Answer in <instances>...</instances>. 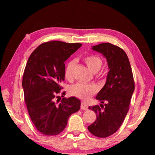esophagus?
Masks as SVG:
<instances>
[{
  "mask_svg": "<svg viewBox=\"0 0 155 155\" xmlns=\"http://www.w3.org/2000/svg\"><path fill=\"white\" fill-rule=\"evenodd\" d=\"M81 109L82 110H85V111H86V110H88L87 104H86L85 103H81Z\"/></svg>",
  "mask_w": 155,
  "mask_h": 155,
  "instance_id": "1",
  "label": "esophagus"
}]
</instances>
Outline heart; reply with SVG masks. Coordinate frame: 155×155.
Returning <instances> with one entry per match:
<instances>
[{"label": "heart", "instance_id": "obj_1", "mask_svg": "<svg viewBox=\"0 0 155 155\" xmlns=\"http://www.w3.org/2000/svg\"><path fill=\"white\" fill-rule=\"evenodd\" d=\"M83 61L87 65L89 69L93 73H95L96 77L101 78L104 77L103 72H99L103 65V60L96 54H89L83 58ZM75 61L73 59L70 60L65 64L64 68V76L68 80H72L74 77V68ZM98 89L94 85H88V84L77 83L72 85L70 89V94L72 96L78 98L83 101H87L96 94Z\"/></svg>", "mask_w": 155, "mask_h": 155}]
</instances>
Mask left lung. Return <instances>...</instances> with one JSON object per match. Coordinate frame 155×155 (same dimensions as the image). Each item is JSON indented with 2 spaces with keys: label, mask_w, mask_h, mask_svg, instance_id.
<instances>
[{
  "label": "left lung",
  "mask_w": 155,
  "mask_h": 155,
  "mask_svg": "<svg viewBox=\"0 0 155 155\" xmlns=\"http://www.w3.org/2000/svg\"><path fill=\"white\" fill-rule=\"evenodd\" d=\"M106 57L109 71L107 82L96 99L104 104L89 107L95 111L96 120L88 127L91 134L104 138L119 129L127 115L135 90L132 69L127 54L120 47L111 43H102L92 47Z\"/></svg>",
  "instance_id": "8db88e82"
}]
</instances>
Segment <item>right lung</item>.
Wrapping results in <instances>:
<instances>
[{"mask_svg": "<svg viewBox=\"0 0 155 155\" xmlns=\"http://www.w3.org/2000/svg\"><path fill=\"white\" fill-rule=\"evenodd\" d=\"M82 46L80 43L49 41L34 50L22 78L25 101L31 120L43 135H57L64 130L69 117L80 109L75 97L59 98L64 80V62ZM62 97L65 91L62 92ZM57 101H55L56 99Z\"/></svg>", "mask_w": 155, "mask_h": 155, "instance_id": "obj_1", "label": "right lung"}]
</instances>
